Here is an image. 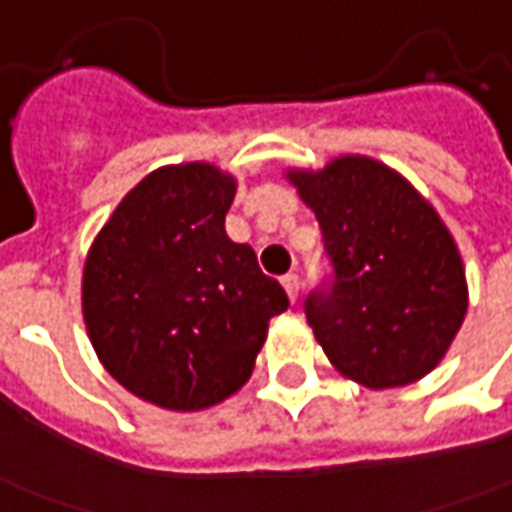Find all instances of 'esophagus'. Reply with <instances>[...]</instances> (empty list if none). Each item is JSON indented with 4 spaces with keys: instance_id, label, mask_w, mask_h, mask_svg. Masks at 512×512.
<instances>
[{
    "instance_id": "34e87169",
    "label": "esophagus",
    "mask_w": 512,
    "mask_h": 512,
    "mask_svg": "<svg viewBox=\"0 0 512 512\" xmlns=\"http://www.w3.org/2000/svg\"><path fill=\"white\" fill-rule=\"evenodd\" d=\"M281 284H284V290H287V295H290V301L295 303V298H298V290H301V281H298V276H295V273H290V276L281 278Z\"/></svg>"
}]
</instances>
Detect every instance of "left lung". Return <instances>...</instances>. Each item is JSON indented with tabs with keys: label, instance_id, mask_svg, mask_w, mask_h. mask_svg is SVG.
Returning <instances> with one entry per match:
<instances>
[{
	"label": "left lung",
	"instance_id": "1",
	"mask_svg": "<svg viewBox=\"0 0 512 512\" xmlns=\"http://www.w3.org/2000/svg\"><path fill=\"white\" fill-rule=\"evenodd\" d=\"M287 181L315 211L334 264L331 292L306 301L331 365L370 390L424 379L468 312L463 259L435 206L370 155L290 167Z\"/></svg>",
	"mask_w": 512,
	"mask_h": 512
}]
</instances>
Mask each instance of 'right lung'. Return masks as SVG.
I'll use <instances>...</instances> for the list:
<instances>
[{
	"label": "right lung",
	"mask_w": 512,
	"mask_h": 512,
	"mask_svg": "<svg viewBox=\"0 0 512 512\" xmlns=\"http://www.w3.org/2000/svg\"><path fill=\"white\" fill-rule=\"evenodd\" d=\"M236 178L206 161L153 169L94 236L83 320L97 357L133 396L209 410L248 382L270 317L290 301L225 214Z\"/></svg>",
	"instance_id": "add662e5"
}]
</instances>
